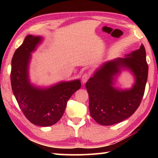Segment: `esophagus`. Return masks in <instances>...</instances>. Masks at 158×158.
<instances>
[{
    "instance_id": "esophagus-1",
    "label": "esophagus",
    "mask_w": 158,
    "mask_h": 158,
    "mask_svg": "<svg viewBox=\"0 0 158 158\" xmlns=\"http://www.w3.org/2000/svg\"><path fill=\"white\" fill-rule=\"evenodd\" d=\"M89 79V74L88 73H84L81 77V81L83 84H85V82L88 81V79Z\"/></svg>"
}]
</instances>
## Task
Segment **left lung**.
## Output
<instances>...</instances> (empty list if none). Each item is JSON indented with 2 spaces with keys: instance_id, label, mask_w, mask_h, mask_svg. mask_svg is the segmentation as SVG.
<instances>
[{
  "instance_id": "left-lung-1",
  "label": "left lung",
  "mask_w": 158,
  "mask_h": 158,
  "mask_svg": "<svg viewBox=\"0 0 158 158\" xmlns=\"http://www.w3.org/2000/svg\"><path fill=\"white\" fill-rule=\"evenodd\" d=\"M125 70L133 74L135 81L130 89H121L115 86V83L117 77ZM148 71L143 44L125 58L104 63L85 84L93 118L102 125H112L132 116L142 100Z\"/></svg>"
}]
</instances>
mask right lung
<instances>
[{
    "label": "right lung",
    "mask_w": 158,
    "mask_h": 158,
    "mask_svg": "<svg viewBox=\"0 0 158 158\" xmlns=\"http://www.w3.org/2000/svg\"><path fill=\"white\" fill-rule=\"evenodd\" d=\"M42 41L40 35L25 37L13 55L10 77L13 93L25 116L34 125L48 127L60 119L67 102L81 84L79 79L62 81L47 87L32 84L29 77L31 53Z\"/></svg>",
    "instance_id": "1"
}]
</instances>
